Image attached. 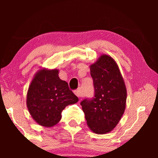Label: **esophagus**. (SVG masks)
I'll use <instances>...</instances> for the list:
<instances>
[{"instance_id":"34e87169","label":"esophagus","mask_w":158,"mask_h":158,"mask_svg":"<svg viewBox=\"0 0 158 158\" xmlns=\"http://www.w3.org/2000/svg\"><path fill=\"white\" fill-rule=\"evenodd\" d=\"M74 94H75L78 98L81 97V90H80V89L74 90Z\"/></svg>"}]
</instances>
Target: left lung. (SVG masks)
I'll use <instances>...</instances> for the list:
<instances>
[{
  "instance_id": "8db88e82",
  "label": "left lung",
  "mask_w": 158,
  "mask_h": 158,
  "mask_svg": "<svg viewBox=\"0 0 158 158\" xmlns=\"http://www.w3.org/2000/svg\"><path fill=\"white\" fill-rule=\"evenodd\" d=\"M90 69L95 95L81 101V105L90 130L103 135L113 130L124 114L127 89L118 66L110 56L101 55Z\"/></svg>"
}]
</instances>
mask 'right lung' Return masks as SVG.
Masks as SVG:
<instances>
[{"label": "right lung", "mask_w": 158, "mask_h": 158, "mask_svg": "<svg viewBox=\"0 0 158 158\" xmlns=\"http://www.w3.org/2000/svg\"><path fill=\"white\" fill-rule=\"evenodd\" d=\"M58 73L57 69H39L28 87L26 105L29 113L37 124L46 127L56 125L65 106L79 101Z\"/></svg>", "instance_id": "right-lung-1"}]
</instances>
